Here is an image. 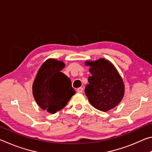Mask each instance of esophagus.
<instances>
[{
  "label": "esophagus",
  "instance_id": "esophagus-1",
  "mask_svg": "<svg viewBox=\"0 0 152 152\" xmlns=\"http://www.w3.org/2000/svg\"><path fill=\"white\" fill-rule=\"evenodd\" d=\"M77 92H79V93H82L83 92V88L82 87H80L78 89H77Z\"/></svg>",
  "mask_w": 152,
  "mask_h": 152
}]
</instances>
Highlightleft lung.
Segmentation results:
<instances>
[{"mask_svg": "<svg viewBox=\"0 0 152 152\" xmlns=\"http://www.w3.org/2000/svg\"><path fill=\"white\" fill-rule=\"evenodd\" d=\"M92 74L85 88V93L92 106L101 111L113 109L122 101L125 85L121 76L114 65L104 58L86 61Z\"/></svg>", "mask_w": 152, "mask_h": 152, "instance_id": "1", "label": "left lung"}]
</instances>
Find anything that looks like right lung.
Returning a JSON list of instances; mask_svg holds the SVG:
<instances>
[{
  "mask_svg": "<svg viewBox=\"0 0 152 152\" xmlns=\"http://www.w3.org/2000/svg\"><path fill=\"white\" fill-rule=\"evenodd\" d=\"M64 67L62 61L48 59L41 66L32 86L37 104L51 114L62 109L76 92L70 78L60 72Z\"/></svg>",
  "mask_w": 152,
  "mask_h": 152,
  "instance_id": "obj_1",
  "label": "right lung"
}]
</instances>
